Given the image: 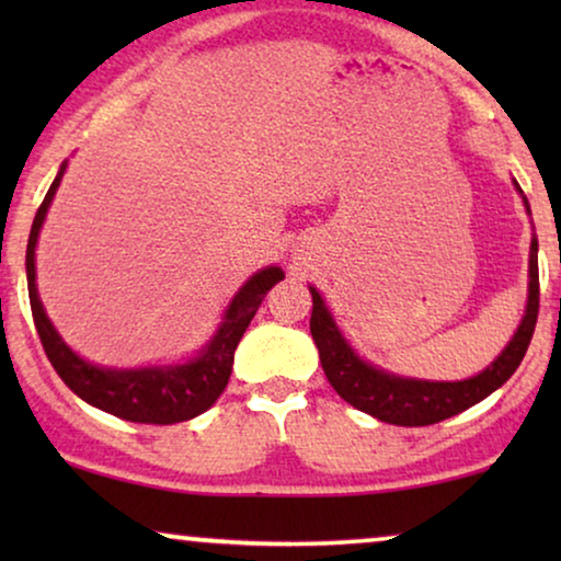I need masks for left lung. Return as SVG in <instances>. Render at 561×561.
Wrapping results in <instances>:
<instances>
[{"instance_id": "8db88e82", "label": "left lung", "mask_w": 561, "mask_h": 561, "mask_svg": "<svg viewBox=\"0 0 561 561\" xmlns=\"http://www.w3.org/2000/svg\"><path fill=\"white\" fill-rule=\"evenodd\" d=\"M516 183V181H513ZM516 188L520 186L516 183ZM524 196V191H520ZM526 211L528 202L524 196ZM311 290V336L319 347V359L324 367L327 380L350 405L357 411L370 413V416L386 421L396 426H428L439 421L457 416L480 403L493 390L503 386L505 380L516 373V367L524 359L528 344H531L536 319H539V240H531V255H528V301L526 313L501 355L490 363L485 370L474 378L457 382H434L401 378V375L378 370V367L357 357V352L344 340L340 327L334 324L324 298L317 288Z\"/></svg>"}]
</instances>
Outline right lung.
Here are the masks:
<instances>
[{
    "mask_svg": "<svg viewBox=\"0 0 561 561\" xmlns=\"http://www.w3.org/2000/svg\"><path fill=\"white\" fill-rule=\"evenodd\" d=\"M66 160L60 165L56 181L50 183L41 209L35 214L33 229L27 240V294L30 309H33V321L41 336L45 355L50 365L56 367L60 380L73 390L81 401L102 409L112 416L135 421V424H179L188 421L211 409L214 401L227 388L229 375H232L234 350L240 344L244 329L250 327L252 317L263 304L275 283L283 280L280 267H265L257 271L244 286L237 290L232 304L227 306L225 319L211 336L209 344L198 352L194 359L183 365H156V367H137V370H117V367H102L76 355L68 344L60 340L56 327L50 324L45 313L41 296H37L35 283V248L37 234L48 214V206L60 186V179L66 173Z\"/></svg>",
    "mask_w": 561,
    "mask_h": 561,
    "instance_id": "1",
    "label": "right lung"
}]
</instances>
